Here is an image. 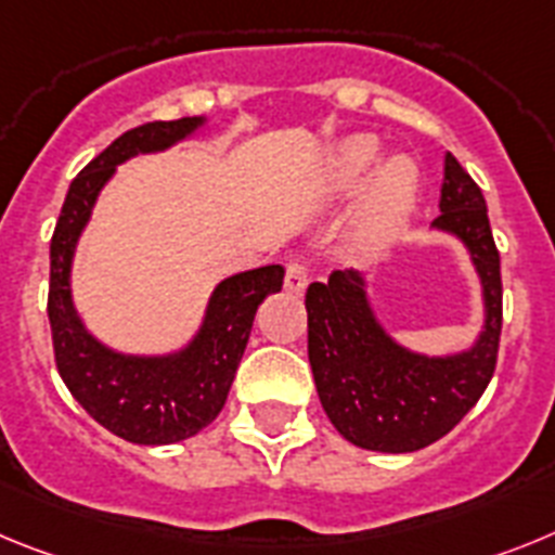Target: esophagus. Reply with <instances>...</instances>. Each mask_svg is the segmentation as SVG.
<instances>
[{"instance_id": "1", "label": "esophagus", "mask_w": 555, "mask_h": 555, "mask_svg": "<svg viewBox=\"0 0 555 555\" xmlns=\"http://www.w3.org/2000/svg\"><path fill=\"white\" fill-rule=\"evenodd\" d=\"M307 282H310V276H307V268L298 259H293L291 264H287V273H284V291L287 293H305Z\"/></svg>"}]
</instances>
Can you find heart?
<instances>
[{"instance_id": "heart-1", "label": "heart", "mask_w": 555, "mask_h": 555, "mask_svg": "<svg viewBox=\"0 0 555 555\" xmlns=\"http://www.w3.org/2000/svg\"><path fill=\"white\" fill-rule=\"evenodd\" d=\"M379 142L371 133H354L337 142L324 164V184L332 195H346L377 164ZM418 197V167L408 156H391L369 178L358 209L351 215L344 250L354 262L379 257L411 220Z\"/></svg>"}]
</instances>
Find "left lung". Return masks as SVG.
Instances as JSON below:
<instances>
[{
    "label": "left lung",
    "instance_id": "left-lung-1",
    "mask_svg": "<svg viewBox=\"0 0 555 555\" xmlns=\"http://www.w3.org/2000/svg\"><path fill=\"white\" fill-rule=\"evenodd\" d=\"M433 229L469 250L483 291V326L455 354H418L393 340L369 301V282L335 271L307 287V351L318 399L335 430L374 452H416L455 427L483 397L503 330L500 254L480 186L444 156V184Z\"/></svg>",
    "mask_w": 555,
    "mask_h": 555
}]
</instances>
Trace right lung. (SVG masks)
I'll return each instance as SVG.
<instances>
[{"mask_svg":"<svg viewBox=\"0 0 555 555\" xmlns=\"http://www.w3.org/2000/svg\"><path fill=\"white\" fill-rule=\"evenodd\" d=\"M206 117L147 122L122 133L77 172L50 243L47 315L61 379L94 422L131 444H176L209 427L223 411L248 344L257 307L282 291V264L234 273L211 291L201 330L170 354H125L86 330L72 301V259L117 164L139 153H162L204 128Z\"/></svg>","mask_w":555,"mask_h":555,"instance_id":"obj_1","label":"right lung"}]
</instances>
